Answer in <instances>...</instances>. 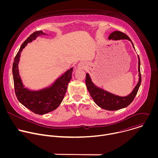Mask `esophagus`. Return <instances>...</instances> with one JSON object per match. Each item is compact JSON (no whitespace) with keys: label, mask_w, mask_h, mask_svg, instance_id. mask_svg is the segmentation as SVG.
Returning <instances> with one entry per match:
<instances>
[{"label":"esophagus","mask_w":158,"mask_h":158,"mask_svg":"<svg viewBox=\"0 0 158 158\" xmlns=\"http://www.w3.org/2000/svg\"><path fill=\"white\" fill-rule=\"evenodd\" d=\"M77 69H84L85 67V65L84 63L82 62H81V63H79V64L77 65Z\"/></svg>","instance_id":"esophagus-1"}]
</instances>
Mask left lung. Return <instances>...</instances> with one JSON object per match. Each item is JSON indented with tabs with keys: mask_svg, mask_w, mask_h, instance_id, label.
Here are the masks:
<instances>
[{
	"mask_svg": "<svg viewBox=\"0 0 158 158\" xmlns=\"http://www.w3.org/2000/svg\"><path fill=\"white\" fill-rule=\"evenodd\" d=\"M108 39H112L113 40H128L131 42L133 48L135 49L134 44L130 38L122 32L114 31L112 32L109 35ZM138 58L139 79L137 84L134 87L132 92L129 95L126 96H119L114 94L106 91L104 89L97 86L93 82L91 77L89 76V73L86 74L85 84L87 90L94 102L99 107L107 110H117L126 107L132 102L138 91V89L140 87L141 82V76L140 72V59L139 56H138Z\"/></svg>",
	"mask_w": 158,
	"mask_h": 158,
	"instance_id": "1",
	"label": "left lung"
}]
</instances>
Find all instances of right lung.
Instances as JSON below:
<instances>
[{
    "label": "right lung",
    "instance_id": "obj_1",
    "mask_svg": "<svg viewBox=\"0 0 158 158\" xmlns=\"http://www.w3.org/2000/svg\"><path fill=\"white\" fill-rule=\"evenodd\" d=\"M48 35L41 31L32 34L22 44L12 65V74L15 93L19 101L35 114L43 115L56 109L62 102L67 85L72 78L73 67L66 71L50 85L39 90H31L25 87L19 74V62L21 52L28 43L32 42L40 35Z\"/></svg>",
    "mask_w": 158,
    "mask_h": 158
}]
</instances>
